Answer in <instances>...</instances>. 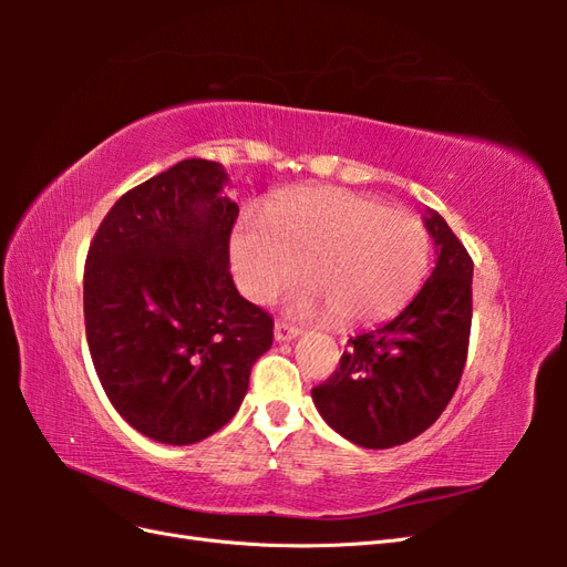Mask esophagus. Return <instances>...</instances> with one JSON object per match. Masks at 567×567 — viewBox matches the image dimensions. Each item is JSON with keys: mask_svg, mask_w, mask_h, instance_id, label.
I'll use <instances>...</instances> for the list:
<instances>
[{"mask_svg": "<svg viewBox=\"0 0 567 567\" xmlns=\"http://www.w3.org/2000/svg\"><path fill=\"white\" fill-rule=\"evenodd\" d=\"M300 333H302V331L298 329V326H293V323L277 321V326H274V338H277L279 342L290 340V338H296V336H300Z\"/></svg>", "mask_w": 567, "mask_h": 567, "instance_id": "34e87169", "label": "esophagus"}]
</instances>
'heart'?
<instances>
[{
	"mask_svg": "<svg viewBox=\"0 0 567 567\" xmlns=\"http://www.w3.org/2000/svg\"><path fill=\"white\" fill-rule=\"evenodd\" d=\"M236 281L255 302L293 286L300 310L342 323H381L414 300L431 267V236L406 210L338 186L286 194L267 219L246 215L231 238Z\"/></svg>",
	"mask_w": 567,
	"mask_h": 567,
	"instance_id": "heart-1",
	"label": "heart"
}]
</instances>
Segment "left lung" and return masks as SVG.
<instances>
[{
    "instance_id": "8db88e82",
    "label": "left lung",
    "mask_w": 567,
    "mask_h": 567,
    "mask_svg": "<svg viewBox=\"0 0 567 567\" xmlns=\"http://www.w3.org/2000/svg\"><path fill=\"white\" fill-rule=\"evenodd\" d=\"M437 265L404 310L348 340L340 367L312 388L321 419L367 450L404 444L431 427L458 388L473 319V260L437 213L425 217Z\"/></svg>"
}]
</instances>
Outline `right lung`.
Instances as JSON below:
<instances>
[{"label":"right lung","instance_id":"1","mask_svg":"<svg viewBox=\"0 0 567 567\" xmlns=\"http://www.w3.org/2000/svg\"><path fill=\"white\" fill-rule=\"evenodd\" d=\"M225 169L188 158L130 188L84 262V329L111 404L142 435L194 444L241 406L274 319L238 296Z\"/></svg>","mask_w":567,"mask_h":567}]
</instances>
